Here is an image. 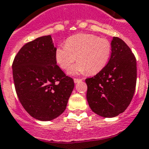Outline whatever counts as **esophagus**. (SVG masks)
Returning a JSON list of instances; mask_svg holds the SVG:
<instances>
[{
	"label": "esophagus",
	"instance_id": "obj_1",
	"mask_svg": "<svg viewBox=\"0 0 149 149\" xmlns=\"http://www.w3.org/2000/svg\"><path fill=\"white\" fill-rule=\"evenodd\" d=\"M73 80H74L75 83H79V82H81V81H82V79H76V78H75Z\"/></svg>",
	"mask_w": 149,
	"mask_h": 149
}]
</instances>
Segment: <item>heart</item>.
<instances>
[{"instance_id": "b5f03b06", "label": "heart", "mask_w": 149, "mask_h": 149, "mask_svg": "<svg viewBox=\"0 0 149 149\" xmlns=\"http://www.w3.org/2000/svg\"><path fill=\"white\" fill-rule=\"evenodd\" d=\"M112 51L108 40L100 38L89 33H79L71 36L66 40V45L59 46L55 50V59L60 68L71 74L95 75L106 66Z\"/></svg>"}]
</instances>
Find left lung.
Returning <instances> with one entry per match:
<instances>
[{"instance_id": "left-lung-1", "label": "left lung", "mask_w": 149, "mask_h": 149, "mask_svg": "<svg viewBox=\"0 0 149 149\" xmlns=\"http://www.w3.org/2000/svg\"><path fill=\"white\" fill-rule=\"evenodd\" d=\"M111 46L107 65L93 77L86 79L89 107L105 118L116 117L126 109L133 97L137 78L136 60L128 45L114 37Z\"/></svg>"}]
</instances>
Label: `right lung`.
<instances>
[{"instance_id": "add662e5", "label": "right lung", "mask_w": 149, "mask_h": 149, "mask_svg": "<svg viewBox=\"0 0 149 149\" xmlns=\"http://www.w3.org/2000/svg\"><path fill=\"white\" fill-rule=\"evenodd\" d=\"M50 35L26 43L14 58L12 69L20 103L37 120L50 121L65 111L74 82L56 65Z\"/></svg>"}]
</instances>
